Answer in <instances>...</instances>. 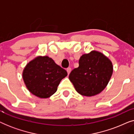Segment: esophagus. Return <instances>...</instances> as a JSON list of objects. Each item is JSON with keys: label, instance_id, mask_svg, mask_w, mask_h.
Segmentation results:
<instances>
[{"label": "esophagus", "instance_id": "obj_1", "mask_svg": "<svg viewBox=\"0 0 134 134\" xmlns=\"http://www.w3.org/2000/svg\"><path fill=\"white\" fill-rule=\"evenodd\" d=\"M66 71H67V72H68V74H69V73L71 72V68H68L66 69Z\"/></svg>", "mask_w": 134, "mask_h": 134}]
</instances>
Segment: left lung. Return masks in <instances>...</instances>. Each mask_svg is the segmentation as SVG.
<instances>
[{
	"mask_svg": "<svg viewBox=\"0 0 134 134\" xmlns=\"http://www.w3.org/2000/svg\"><path fill=\"white\" fill-rule=\"evenodd\" d=\"M78 68L71 71L69 79L76 91L81 95L92 96L106 87L113 73V65L107 57L93 51L83 54Z\"/></svg>",
	"mask_w": 134,
	"mask_h": 134,
	"instance_id": "left-lung-1",
	"label": "left lung"
}]
</instances>
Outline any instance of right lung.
I'll list each match as a JSON object with an SVG mask.
<instances>
[{
  "label": "right lung",
  "instance_id": "add662e5",
  "mask_svg": "<svg viewBox=\"0 0 134 134\" xmlns=\"http://www.w3.org/2000/svg\"><path fill=\"white\" fill-rule=\"evenodd\" d=\"M67 72L47 56L36 57L26 65L23 77L27 89L40 98H47L56 92Z\"/></svg>",
  "mask_w": 134,
  "mask_h": 134
}]
</instances>
